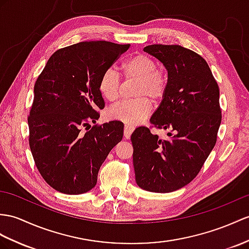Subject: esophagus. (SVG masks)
I'll list each match as a JSON object with an SVG mask.
<instances>
[{
    "instance_id": "obj_1",
    "label": "esophagus",
    "mask_w": 249,
    "mask_h": 249,
    "mask_svg": "<svg viewBox=\"0 0 249 249\" xmlns=\"http://www.w3.org/2000/svg\"><path fill=\"white\" fill-rule=\"evenodd\" d=\"M134 131V126H132L130 124H125L124 125V135L125 139H129L131 137V134Z\"/></svg>"
}]
</instances>
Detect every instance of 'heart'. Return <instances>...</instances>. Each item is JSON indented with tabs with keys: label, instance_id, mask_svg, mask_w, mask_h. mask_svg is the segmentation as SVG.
<instances>
[{
	"label": "heart",
	"instance_id": "heart-1",
	"mask_svg": "<svg viewBox=\"0 0 249 249\" xmlns=\"http://www.w3.org/2000/svg\"><path fill=\"white\" fill-rule=\"evenodd\" d=\"M121 71L126 80H136L134 95L136 99L123 100L114 105L108 116L123 123L135 125L147 118L152 111L151 100L160 101L168 89V76L157 68L152 58L142 53L131 56L121 64ZM99 92L105 99L114 102L118 99L121 89L119 72L108 68L102 72L98 82Z\"/></svg>",
	"mask_w": 249,
	"mask_h": 249
}]
</instances>
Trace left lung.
Returning <instances> with one entry per match:
<instances>
[{"mask_svg":"<svg viewBox=\"0 0 249 249\" xmlns=\"http://www.w3.org/2000/svg\"><path fill=\"white\" fill-rule=\"evenodd\" d=\"M168 71V89L150 123L170 139L139 126L131 136L137 185L167 193L195 178L216 142L222 113L220 89L203 57L180 45L143 48Z\"/></svg>","mask_w":249,"mask_h":249,"instance_id":"obj_1","label":"left lung"}]
</instances>
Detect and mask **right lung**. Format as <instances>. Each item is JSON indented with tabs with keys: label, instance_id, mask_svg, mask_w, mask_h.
Segmentation results:
<instances>
[{
	"label": "right lung",
	"instance_id": "add662e5",
	"mask_svg": "<svg viewBox=\"0 0 249 249\" xmlns=\"http://www.w3.org/2000/svg\"><path fill=\"white\" fill-rule=\"evenodd\" d=\"M130 44L80 42L54 52L39 75L28 116L29 147L46 183L65 195H81L97 184L98 171L124 135V124H94L105 107L102 72ZM90 126L86 133L81 130ZM86 128V129H87Z\"/></svg>",
	"mask_w": 249,
	"mask_h": 249
}]
</instances>
